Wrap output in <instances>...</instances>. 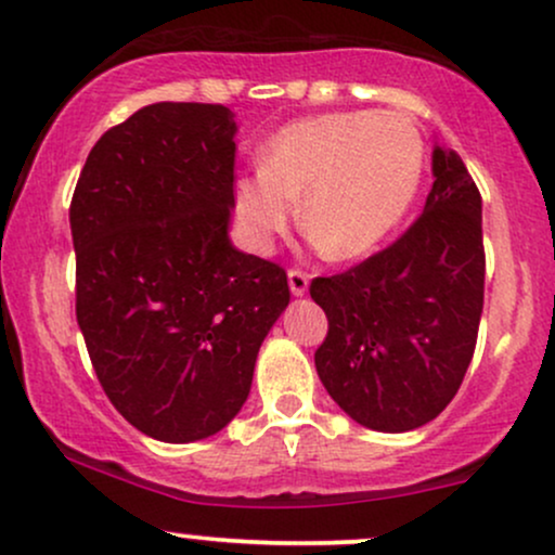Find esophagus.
I'll list each match as a JSON object with an SVG mask.
<instances>
[{
  "instance_id": "34e87169",
  "label": "esophagus",
  "mask_w": 555,
  "mask_h": 555,
  "mask_svg": "<svg viewBox=\"0 0 555 555\" xmlns=\"http://www.w3.org/2000/svg\"><path fill=\"white\" fill-rule=\"evenodd\" d=\"M307 284H310V273H305L302 269H289V289L292 295L302 297L307 292Z\"/></svg>"
}]
</instances>
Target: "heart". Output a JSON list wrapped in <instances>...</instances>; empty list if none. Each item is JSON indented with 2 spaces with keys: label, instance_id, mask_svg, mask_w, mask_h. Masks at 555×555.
<instances>
[{
  "label": "heart",
  "instance_id": "heart-1",
  "mask_svg": "<svg viewBox=\"0 0 555 555\" xmlns=\"http://www.w3.org/2000/svg\"><path fill=\"white\" fill-rule=\"evenodd\" d=\"M424 176L422 133L400 113L349 111L284 126L260 155V172L237 180L235 206L266 250L299 224L325 256L362 258L390 235Z\"/></svg>",
  "mask_w": 555,
  "mask_h": 555
}]
</instances>
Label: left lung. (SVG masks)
<instances>
[{"mask_svg":"<svg viewBox=\"0 0 555 555\" xmlns=\"http://www.w3.org/2000/svg\"><path fill=\"white\" fill-rule=\"evenodd\" d=\"M424 211L396 243L310 297L328 315L315 366L357 424L411 431L447 409L476 351L486 253L480 193L455 150L437 146Z\"/></svg>","mask_w":555,"mask_h":555,"instance_id":"8db88e82","label":"left lung"}]
</instances>
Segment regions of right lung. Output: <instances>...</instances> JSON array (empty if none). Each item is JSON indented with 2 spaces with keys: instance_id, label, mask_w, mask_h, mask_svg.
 <instances>
[{
  "instance_id": "add662e5",
  "label": "right lung",
  "mask_w": 555,
  "mask_h": 555,
  "mask_svg": "<svg viewBox=\"0 0 555 555\" xmlns=\"http://www.w3.org/2000/svg\"><path fill=\"white\" fill-rule=\"evenodd\" d=\"M235 113L155 103L92 146L69 206L77 323L105 396L159 442L224 429L250 392L286 271L232 248Z\"/></svg>"
}]
</instances>
